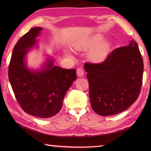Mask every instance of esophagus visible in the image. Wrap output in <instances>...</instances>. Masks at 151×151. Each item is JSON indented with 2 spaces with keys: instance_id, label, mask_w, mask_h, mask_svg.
I'll return each instance as SVG.
<instances>
[{
  "instance_id": "obj_1",
  "label": "esophagus",
  "mask_w": 151,
  "mask_h": 151,
  "mask_svg": "<svg viewBox=\"0 0 151 151\" xmlns=\"http://www.w3.org/2000/svg\"><path fill=\"white\" fill-rule=\"evenodd\" d=\"M76 75H77L78 77H83L84 76V70H83V68H78L77 70H76Z\"/></svg>"
}]
</instances>
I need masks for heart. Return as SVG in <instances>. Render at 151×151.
I'll use <instances>...</instances> for the list:
<instances>
[{"label":"heart","instance_id":"heart-1","mask_svg":"<svg viewBox=\"0 0 151 151\" xmlns=\"http://www.w3.org/2000/svg\"><path fill=\"white\" fill-rule=\"evenodd\" d=\"M103 37L100 35H94L85 40L76 47L78 50H86L92 49L89 51L88 57L94 63H101L106 59L109 54L110 46L106 41H101Z\"/></svg>","mask_w":151,"mask_h":151}]
</instances>
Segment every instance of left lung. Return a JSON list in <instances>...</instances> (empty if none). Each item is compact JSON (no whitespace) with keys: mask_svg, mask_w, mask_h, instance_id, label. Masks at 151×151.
<instances>
[{"mask_svg":"<svg viewBox=\"0 0 151 151\" xmlns=\"http://www.w3.org/2000/svg\"><path fill=\"white\" fill-rule=\"evenodd\" d=\"M92 109L101 116L119 114L129 108L140 94L143 60L135 40L117 48L104 62L86 63Z\"/></svg>","mask_w":151,"mask_h":151,"instance_id":"obj_1","label":"left lung"}]
</instances>
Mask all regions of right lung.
Instances as JSON below:
<instances>
[{
  "label": "right lung",
  "instance_id": "obj_1",
  "mask_svg": "<svg viewBox=\"0 0 151 151\" xmlns=\"http://www.w3.org/2000/svg\"><path fill=\"white\" fill-rule=\"evenodd\" d=\"M42 30L34 27L18 40L9 66V78L18 103L24 112L40 118L58 114L63 105L66 92L76 79L75 69L54 65L48 58L40 70H30L25 58L37 45L36 39Z\"/></svg>",
  "mask_w": 151,
  "mask_h": 151
}]
</instances>
